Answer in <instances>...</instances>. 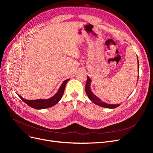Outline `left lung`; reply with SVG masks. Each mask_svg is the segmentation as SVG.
Instances as JSON below:
<instances>
[{
    "mask_svg": "<svg viewBox=\"0 0 153 153\" xmlns=\"http://www.w3.org/2000/svg\"><path fill=\"white\" fill-rule=\"evenodd\" d=\"M137 60H138V57H137ZM137 62H138V71L139 70V62H138V60ZM91 79L87 76V82L85 84V92L88 96V98H89V100L92 101V103H94V104H96L97 105L102 106V107H105L106 108H115L120 105V104H117V105L108 104V103H105V102H103V101H101L95 94H94L93 92H92V91L91 89Z\"/></svg>",
    "mask_w": 153,
    "mask_h": 153,
    "instance_id": "8db88e82",
    "label": "left lung"
}]
</instances>
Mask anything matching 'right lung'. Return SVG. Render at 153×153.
<instances>
[{
  "mask_svg": "<svg viewBox=\"0 0 153 153\" xmlns=\"http://www.w3.org/2000/svg\"><path fill=\"white\" fill-rule=\"evenodd\" d=\"M69 80V79L64 80L62 84H61V87H59L57 93L48 99H38V100H25L24 98H22L21 96L18 95V96H19L22 99V100L24 101L27 105H28L29 106H30V107L35 109L41 110V109H45V108L52 107V106L56 105L62 98L64 94V89H65L66 83L68 82Z\"/></svg>",
  "mask_w": 153,
  "mask_h": 153,
  "instance_id": "1",
  "label": "right lung"
}]
</instances>
